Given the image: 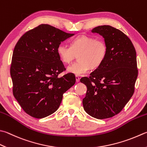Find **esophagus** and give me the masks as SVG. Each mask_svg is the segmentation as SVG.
Listing matches in <instances>:
<instances>
[{"label": "esophagus", "instance_id": "esophagus-1", "mask_svg": "<svg viewBox=\"0 0 147 147\" xmlns=\"http://www.w3.org/2000/svg\"><path fill=\"white\" fill-rule=\"evenodd\" d=\"M76 82H79V81H80V78H79V77H78V76H76Z\"/></svg>", "mask_w": 147, "mask_h": 147}]
</instances>
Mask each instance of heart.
<instances>
[{
	"label": "heart",
	"instance_id": "heart-1",
	"mask_svg": "<svg viewBox=\"0 0 147 147\" xmlns=\"http://www.w3.org/2000/svg\"><path fill=\"white\" fill-rule=\"evenodd\" d=\"M107 52V45L103 40L86 35L75 38L70 47L61 43L57 47L58 56L65 64L70 63L78 56L79 61L69 66L67 71L79 76L86 74L91 68L98 67L106 58Z\"/></svg>",
	"mask_w": 147,
	"mask_h": 147
}]
</instances>
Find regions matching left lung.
Segmentation results:
<instances>
[{
    "label": "left lung",
    "mask_w": 147,
    "mask_h": 147,
    "mask_svg": "<svg viewBox=\"0 0 147 147\" xmlns=\"http://www.w3.org/2000/svg\"><path fill=\"white\" fill-rule=\"evenodd\" d=\"M91 32L102 36L107 52L103 63L90 77L81 79L87 87L82 104L92 117L109 118L123 109L134 92L136 52L128 36L115 27L98 26Z\"/></svg>",
    "instance_id": "obj_1"
}]
</instances>
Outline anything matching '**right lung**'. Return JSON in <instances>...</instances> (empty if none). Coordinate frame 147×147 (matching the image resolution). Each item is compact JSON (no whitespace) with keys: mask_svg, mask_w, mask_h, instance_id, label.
Listing matches in <instances>:
<instances>
[{"mask_svg":"<svg viewBox=\"0 0 147 147\" xmlns=\"http://www.w3.org/2000/svg\"><path fill=\"white\" fill-rule=\"evenodd\" d=\"M74 35L41 24L16 44L10 68L13 93L32 117L45 118L56 111L63 93L76 83L71 73L58 77L66 69L57 53V46Z\"/></svg>","mask_w":147,"mask_h":147,"instance_id":"1","label":"right lung"}]
</instances>
